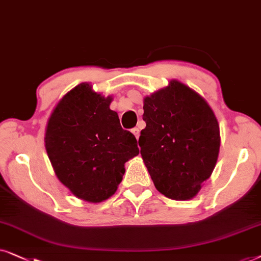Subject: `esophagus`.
<instances>
[{
    "label": "esophagus",
    "instance_id": "esophagus-1",
    "mask_svg": "<svg viewBox=\"0 0 261 261\" xmlns=\"http://www.w3.org/2000/svg\"><path fill=\"white\" fill-rule=\"evenodd\" d=\"M131 133H133V134L135 135V137H136L137 140H138V137H140V128H138V127H134L133 130H131Z\"/></svg>",
    "mask_w": 261,
    "mask_h": 261
}]
</instances>
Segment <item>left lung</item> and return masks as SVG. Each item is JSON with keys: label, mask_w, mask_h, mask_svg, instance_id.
<instances>
[{"label": "left lung", "mask_w": 261, "mask_h": 261, "mask_svg": "<svg viewBox=\"0 0 261 261\" xmlns=\"http://www.w3.org/2000/svg\"><path fill=\"white\" fill-rule=\"evenodd\" d=\"M138 144L156 190L174 200L197 196L210 178L220 152V125L203 96L171 80L143 100Z\"/></svg>", "instance_id": "obj_1"}]
</instances>
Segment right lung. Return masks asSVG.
<instances>
[{
    "mask_svg": "<svg viewBox=\"0 0 261 261\" xmlns=\"http://www.w3.org/2000/svg\"><path fill=\"white\" fill-rule=\"evenodd\" d=\"M112 96L80 83L52 111L45 149L58 180L79 199L100 203L116 193L125 162L140 154L136 137L123 130Z\"/></svg>",
    "mask_w": 261,
    "mask_h": 261,
    "instance_id": "add662e5",
    "label": "right lung"
}]
</instances>
